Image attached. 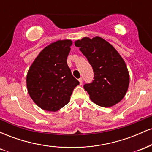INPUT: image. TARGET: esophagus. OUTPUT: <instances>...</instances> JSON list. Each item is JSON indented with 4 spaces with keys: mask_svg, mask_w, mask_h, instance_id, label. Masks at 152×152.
<instances>
[{
    "mask_svg": "<svg viewBox=\"0 0 152 152\" xmlns=\"http://www.w3.org/2000/svg\"><path fill=\"white\" fill-rule=\"evenodd\" d=\"M82 81H83V80H82V78H78V81H79V83H80V85H81V84H82Z\"/></svg>",
    "mask_w": 152,
    "mask_h": 152,
    "instance_id": "34e87169",
    "label": "esophagus"
}]
</instances>
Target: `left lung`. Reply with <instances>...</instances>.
<instances>
[{"label":"left lung","instance_id":"1","mask_svg":"<svg viewBox=\"0 0 152 152\" xmlns=\"http://www.w3.org/2000/svg\"><path fill=\"white\" fill-rule=\"evenodd\" d=\"M74 43L93 69L94 80L83 86L91 100L102 107H111L121 102L128 90L129 74L117 50L99 36L84 37Z\"/></svg>","mask_w":152,"mask_h":152}]
</instances>
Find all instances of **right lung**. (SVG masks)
Instances as JSON below:
<instances>
[{
    "label": "right lung",
    "instance_id": "obj_1",
    "mask_svg": "<svg viewBox=\"0 0 152 152\" xmlns=\"http://www.w3.org/2000/svg\"><path fill=\"white\" fill-rule=\"evenodd\" d=\"M71 40H58L45 47L29 68L26 86L31 98L45 111H56L70 101L79 84L68 66Z\"/></svg>",
    "mask_w": 152,
    "mask_h": 152
}]
</instances>
